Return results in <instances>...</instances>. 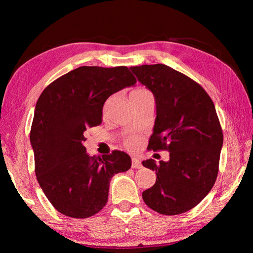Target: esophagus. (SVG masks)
I'll return each mask as SVG.
<instances>
[{
    "label": "esophagus",
    "mask_w": 253,
    "mask_h": 253,
    "mask_svg": "<svg viewBox=\"0 0 253 253\" xmlns=\"http://www.w3.org/2000/svg\"><path fill=\"white\" fill-rule=\"evenodd\" d=\"M131 168L132 169H140L142 168V163H140L139 160H137V158H132L131 160Z\"/></svg>",
    "instance_id": "esophagus-1"
}]
</instances>
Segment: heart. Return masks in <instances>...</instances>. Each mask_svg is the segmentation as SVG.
<instances>
[{
  "label": "heart",
  "mask_w": 253,
  "mask_h": 253,
  "mask_svg": "<svg viewBox=\"0 0 253 253\" xmlns=\"http://www.w3.org/2000/svg\"><path fill=\"white\" fill-rule=\"evenodd\" d=\"M147 95H152L151 92H149L146 88H143V87H137L136 89H134L130 92V98H134V97H142V96H147ZM124 145L127 148H130V149H134L137 145H138V138L135 136H130L124 140Z\"/></svg>",
  "instance_id": "1"
}]
</instances>
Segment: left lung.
Masks as SVG:
<instances>
[{"label":"left lung","instance_id":"1","mask_svg":"<svg viewBox=\"0 0 253 253\" xmlns=\"http://www.w3.org/2000/svg\"><path fill=\"white\" fill-rule=\"evenodd\" d=\"M154 93L156 119L147 149L169 151V161L143 162L156 182L143 192L148 208L164 215L190 211L211 191L219 173L223 132L215 107L196 81L169 66L131 67Z\"/></svg>","mask_w":253,"mask_h":253}]
</instances>
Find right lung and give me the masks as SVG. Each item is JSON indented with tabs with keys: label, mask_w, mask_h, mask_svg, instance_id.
I'll return each instance as SVG.
<instances>
[{
	"label": "right lung",
	"mask_w": 253,
	"mask_h": 253,
	"mask_svg": "<svg viewBox=\"0 0 253 253\" xmlns=\"http://www.w3.org/2000/svg\"><path fill=\"white\" fill-rule=\"evenodd\" d=\"M127 67H79L52 81L36 105L30 140L38 182L63 215L85 219L108 200L115 174L130 169L125 152L89 156L84 143L89 127L100 125L108 97L136 84Z\"/></svg>",
	"instance_id": "add662e5"
}]
</instances>
